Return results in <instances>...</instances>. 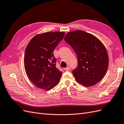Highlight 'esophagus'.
Returning a JSON list of instances; mask_svg holds the SVG:
<instances>
[{
    "label": "esophagus",
    "mask_w": 124,
    "mask_h": 124,
    "mask_svg": "<svg viewBox=\"0 0 124 124\" xmlns=\"http://www.w3.org/2000/svg\"><path fill=\"white\" fill-rule=\"evenodd\" d=\"M64 70H65V71H69V70H70V67H67V68H65L64 69Z\"/></svg>",
    "instance_id": "esophagus-1"
}]
</instances>
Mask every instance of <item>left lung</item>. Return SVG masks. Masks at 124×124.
I'll list each match as a JSON object with an SVG mask.
<instances>
[{"mask_svg": "<svg viewBox=\"0 0 124 124\" xmlns=\"http://www.w3.org/2000/svg\"><path fill=\"white\" fill-rule=\"evenodd\" d=\"M76 53L78 66L72 71L78 83L89 87L104 77L108 66L106 47L93 35L82 31H70L64 38Z\"/></svg>", "mask_w": 124, "mask_h": 124, "instance_id": "8db88e82", "label": "left lung"}]
</instances>
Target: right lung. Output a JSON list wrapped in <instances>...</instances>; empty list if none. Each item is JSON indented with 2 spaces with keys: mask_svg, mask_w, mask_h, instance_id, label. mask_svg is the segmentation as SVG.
Returning a JSON list of instances; mask_svg holds the SVG:
<instances>
[{
  "mask_svg": "<svg viewBox=\"0 0 124 124\" xmlns=\"http://www.w3.org/2000/svg\"><path fill=\"white\" fill-rule=\"evenodd\" d=\"M64 32H46L36 35L26 48L24 68L31 83L48 91L57 85L62 72L56 68L53 51L63 39Z\"/></svg>",
  "mask_w": 124,
  "mask_h": 124,
  "instance_id": "add662e5",
  "label": "right lung"
}]
</instances>
